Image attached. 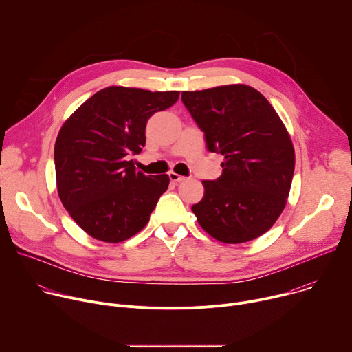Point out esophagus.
I'll use <instances>...</instances> for the list:
<instances>
[{
  "label": "esophagus",
  "mask_w": 352,
  "mask_h": 352,
  "mask_svg": "<svg viewBox=\"0 0 352 352\" xmlns=\"http://www.w3.org/2000/svg\"><path fill=\"white\" fill-rule=\"evenodd\" d=\"M168 177H170L171 182H182V181H185V179H186L185 177H182V175L177 174V173H170V174H168Z\"/></svg>",
  "instance_id": "esophagus-1"
}]
</instances>
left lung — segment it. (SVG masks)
<instances>
[{"instance_id":"1","label":"left lung","mask_w":352,"mask_h":352,"mask_svg":"<svg viewBox=\"0 0 352 352\" xmlns=\"http://www.w3.org/2000/svg\"><path fill=\"white\" fill-rule=\"evenodd\" d=\"M182 103L209 152L224 157L221 177L204 181L205 195L192 206L197 223L224 243L261 236L283 213L294 175L295 152L281 118L261 91L239 83L182 91Z\"/></svg>"}]
</instances>
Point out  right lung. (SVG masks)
<instances>
[{"mask_svg":"<svg viewBox=\"0 0 352 352\" xmlns=\"http://www.w3.org/2000/svg\"><path fill=\"white\" fill-rule=\"evenodd\" d=\"M178 97L177 90L110 86L87 98L61 126L54 146L58 196L90 236L117 243L148 223L170 178L136 171L128 156L142 152L147 120Z\"/></svg>","mask_w":352,"mask_h":352,"instance_id":"1","label":"right lung"}]
</instances>
